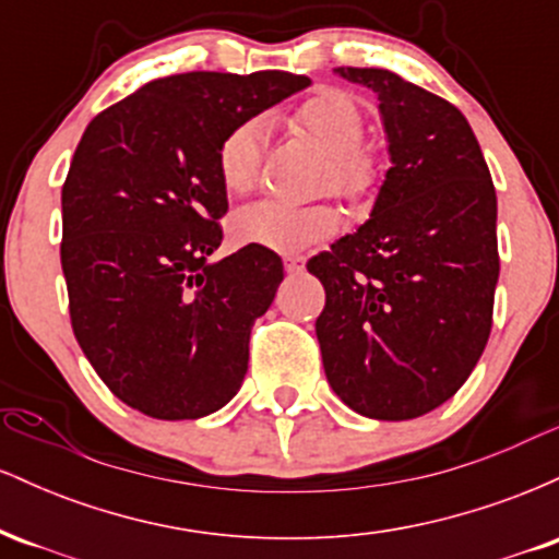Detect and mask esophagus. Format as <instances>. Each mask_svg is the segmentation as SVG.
Masks as SVG:
<instances>
[{
  "instance_id": "34e87169",
  "label": "esophagus",
  "mask_w": 559,
  "mask_h": 559,
  "mask_svg": "<svg viewBox=\"0 0 559 559\" xmlns=\"http://www.w3.org/2000/svg\"><path fill=\"white\" fill-rule=\"evenodd\" d=\"M305 258L301 254H286L284 258V265H286V273H301L305 271Z\"/></svg>"
}]
</instances>
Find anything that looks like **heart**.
I'll use <instances>...</instances> for the list:
<instances>
[{
    "instance_id": "1",
    "label": "heart",
    "mask_w": 559,
    "mask_h": 559,
    "mask_svg": "<svg viewBox=\"0 0 559 559\" xmlns=\"http://www.w3.org/2000/svg\"><path fill=\"white\" fill-rule=\"evenodd\" d=\"M294 123L329 155V178L333 191L344 197H360L373 183V163L357 146L365 139V118L360 105L346 92H320L305 99L294 112ZM265 123L260 118L243 120L223 136L217 146V176L230 194H247L258 183ZM342 217L329 202L294 204L281 199H260L236 210L230 217L234 236L243 243L297 252L338 228Z\"/></svg>"
}]
</instances>
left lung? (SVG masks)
I'll use <instances>...</instances> for the list:
<instances>
[{
	"instance_id": "8db88e82",
	"label": "left lung",
	"mask_w": 559,
	"mask_h": 559,
	"mask_svg": "<svg viewBox=\"0 0 559 559\" xmlns=\"http://www.w3.org/2000/svg\"><path fill=\"white\" fill-rule=\"evenodd\" d=\"M336 73L376 92L391 168L368 221L307 262L325 288V378L365 418H420L454 396L489 342L497 194L457 107L383 68Z\"/></svg>"
}]
</instances>
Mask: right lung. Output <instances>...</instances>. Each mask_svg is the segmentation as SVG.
Here are the masks:
<instances>
[{"label":"right lung","instance_id":"add662e5","mask_svg":"<svg viewBox=\"0 0 559 559\" xmlns=\"http://www.w3.org/2000/svg\"><path fill=\"white\" fill-rule=\"evenodd\" d=\"M307 75L181 73L88 123L62 186V273L83 355L128 407L197 420L241 389L249 333L284 262L247 243L210 262L228 210L217 146Z\"/></svg>","mask_w":559,"mask_h":559}]
</instances>
